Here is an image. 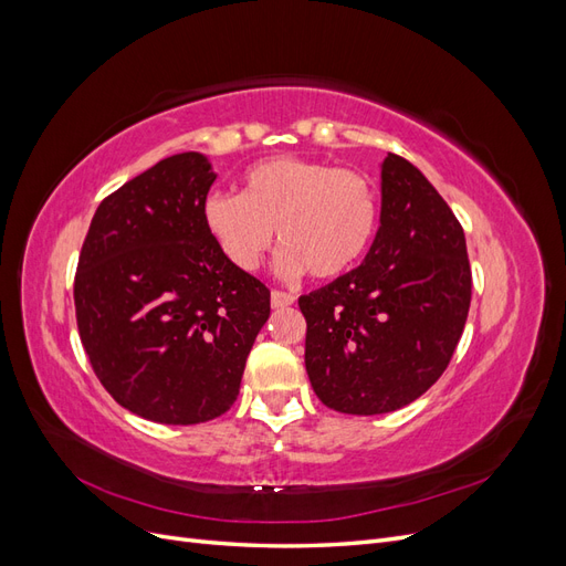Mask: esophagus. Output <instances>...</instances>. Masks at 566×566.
<instances>
[{"mask_svg": "<svg viewBox=\"0 0 566 566\" xmlns=\"http://www.w3.org/2000/svg\"><path fill=\"white\" fill-rule=\"evenodd\" d=\"M290 304H295V295H290V293H283V290H273L271 293V306H290Z\"/></svg>", "mask_w": 566, "mask_h": 566, "instance_id": "esophagus-1", "label": "esophagus"}]
</instances>
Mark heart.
I'll return each instance as SVG.
<instances>
[{"label": "heart", "mask_w": 566, "mask_h": 566, "mask_svg": "<svg viewBox=\"0 0 566 566\" xmlns=\"http://www.w3.org/2000/svg\"><path fill=\"white\" fill-rule=\"evenodd\" d=\"M380 205L373 184L352 169L271 158L250 167L243 193H210L202 221L210 235L241 271H254L273 238L285 245L279 266L287 276L312 271L337 279L368 252L378 231Z\"/></svg>", "instance_id": "obj_1"}]
</instances>
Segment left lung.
<instances>
[{"mask_svg":"<svg viewBox=\"0 0 566 566\" xmlns=\"http://www.w3.org/2000/svg\"><path fill=\"white\" fill-rule=\"evenodd\" d=\"M470 297L460 221L416 165L389 153L380 229L364 264L300 297L316 397L349 416L416 401L447 370Z\"/></svg>","mask_w":566,"mask_h":566,"instance_id":"1","label":"left lung"}]
</instances>
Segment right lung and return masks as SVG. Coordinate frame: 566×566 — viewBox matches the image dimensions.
<instances>
[{
  "instance_id": "1",
  "label": "right lung",
  "mask_w": 566,
  "mask_h": 566,
  "mask_svg": "<svg viewBox=\"0 0 566 566\" xmlns=\"http://www.w3.org/2000/svg\"><path fill=\"white\" fill-rule=\"evenodd\" d=\"M214 179L202 153L160 160L104 198L80 252L82 347L111 397L153 422L227 413L271 312L269 287L205 227Z\"/></svg>"
}]
</instances>
